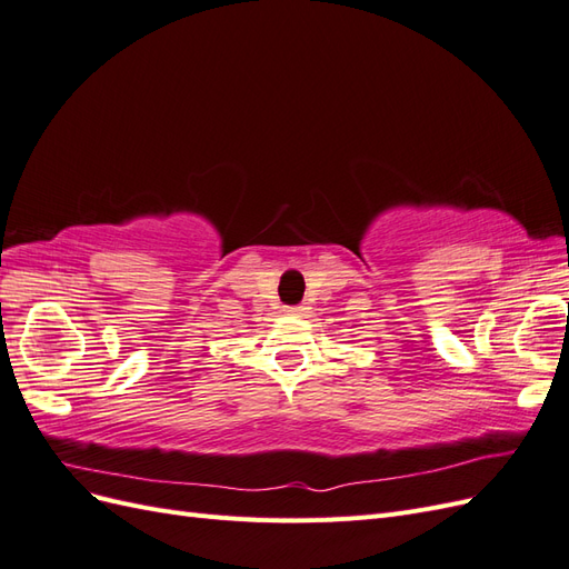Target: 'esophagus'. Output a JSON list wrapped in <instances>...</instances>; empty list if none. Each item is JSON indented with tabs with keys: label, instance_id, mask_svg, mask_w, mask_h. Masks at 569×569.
Wrapping results in <instances>:
<instances>
[{
	"label": "esophagus",
	"instance_id": "34e87169",
	"mask_svg": "<svg viewBox=\"0 0 569 569\" xmlns=\"http://www.w3.org/2000/svg\"><path fill=\"white\" fill-rule=\"evenodd\" d=\"M289 313H291V316H297V318H306L308 313H311V308H308L306 303H299V306H291V308H289Z\"/></svg>",
	"mask_w": 569,
	"mask_h": 569
}]
</instances>
